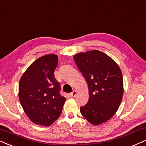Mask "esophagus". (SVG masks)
I'll return each mask as SVG.
<instances>
[{
  "label": "esophagus",
  "mask_w": 146,
  "mask_h": 146,
  "mask_svg": "<svg viewBox=\"0 0 146 146\" xmlns=\"http://www.w3.org/2000/svg\"><path fill=\"white\" fill-rule=\"evenodd\" d=\"M77 95V91H74L72 93H70V96L71 97H76Z\"/></svg>",
  "instance_id": "esophagus-1"
}]
</instances>
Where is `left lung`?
<instances>
[{"mask_svg": "<svg viewBox=\"0 0 146 146\" xmlns=\"http://www.w3.org/2000/svg\"><path fill=\"white\" fill-rule=\"evenodd\" d=\"M73 57L89 89V101L80 108V113L93 125H101L114 116L121 103V70L114 59L98 50L77 53Z\"/></svg>", "mask_w": 146, "mask_h": 146, "instance_id": "left-lung-1", "label": "left lung"}]
</instances>
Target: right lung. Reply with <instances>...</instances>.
Wrapping results in <instances>:
<instances>
[{
    "label": "right lung",
    "instance_id": "1",
    "mask_svg": "<svg viewBox=\"0 0 146 146\" xmlns=\"http://www.w3.org/2000/svg\"><path fill=\"white\" fill-rule=\"evenodd\" d=\"M58 56L39 57L27 68L19 83V99L23 111L32 123L48 127L60 116L66 98L59 94L54 77Z\"/></svg>",
    "mask_w": 146,
    "mask_h": 146
}]
</instances>
